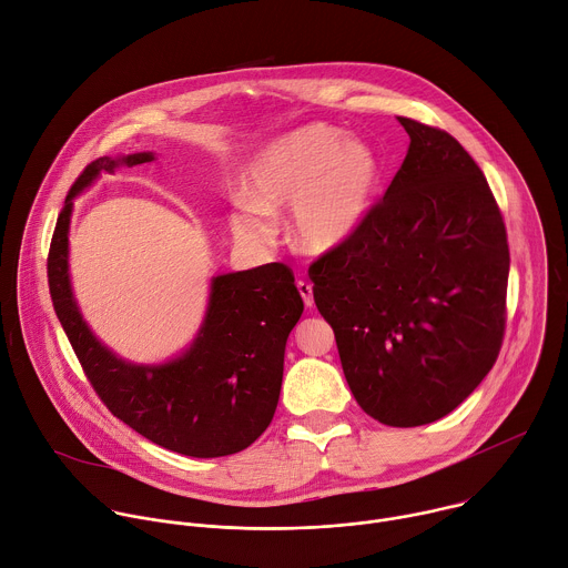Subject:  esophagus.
Segmentation results:
<instances>
[{
	"label": "esophagus",
	"instance_id": "1",
	"mask_svg": "<svg viewBox=\"0 0 568 568\" xmlns=\"http://www.w3.org/2000/svg\"><path fill=\"white\" fill-rule=\"evenodd\" d=\"M297 291H300V295H302V300H304V304H306V308H311L315 302H313V288H311V284L308 282H297Z\"/></svg>",
	"mask_w": 568,
	"mask_h": 568
}]
</instances>
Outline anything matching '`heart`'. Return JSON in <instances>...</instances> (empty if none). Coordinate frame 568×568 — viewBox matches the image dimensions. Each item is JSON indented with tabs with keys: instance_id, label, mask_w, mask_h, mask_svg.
Masks as SVG:
<instances>
[{
	"instance_id": "heart-1",
	"label": "heart",
	"mask_w": 568,
	"mask_h": 568,
	"mask_svg": "<svg viewBox=\"0 0 568 568\" xmlns=\"http://www.w3.org/2000/svg\"><path fill=\"white\" fill-rule=\"evenodd\" d=\"M381 181L376 152L328 125H304L266 145L244 174V201L231 216L237 242L271 246L277 216L291 212V233L308 255L345 246L372 207Z\"/></svg>"
}]
</instances>
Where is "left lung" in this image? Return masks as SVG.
I'll use <instances>...</instances> for the list:
<instances>
[{
  "instance_id": "left-lung-1",
  "label": "left lung",
  "mask_w": 568,
  "mask_h": 568,
  "mask_svg": "<svg viewBox=\"0 0 568 568\" xmlns=\"http://www.w3.org/2000/svg\"><path fill=\"white\" fill-rule=\"evenodd\" d=\"M407 156L361 231L311 268L358 405L392 427L457 409L493 369L510 253L488 181L447 132L400 119Z\"/></svg>"
}]
</instances>
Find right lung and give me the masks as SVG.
I'll return each instance as SVG.
<instances>
[{
    "label": "right lung",
    "mask_w": 568,
    "mask_h": 568,
    "mask_svg": "<svg viewBox=\"0 0 568 568\" xmlns=\"http://www.w3.org/2000/svg\"><path fill=\"white\" fill-rule=\"evenodd\" d=\"M154 161L152 152L100 156L71 185L49 251V288L69 343L109 412L152 443L185 457H229L255 443L277 409L284 349L304 302L284 264L210 280L205 317L192 345L161 365L130 363L84 322L69 275L73 199L100 172Z\"/></svg>",
    "instance_id": "1"
}]
</instances>
